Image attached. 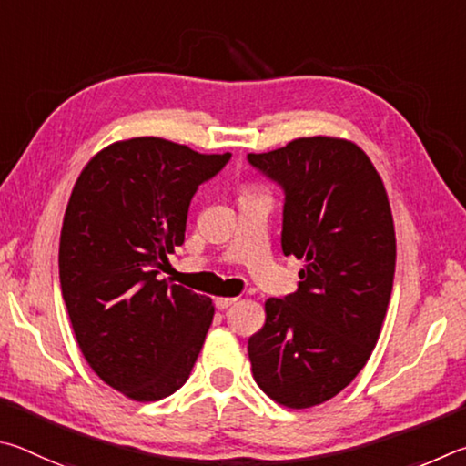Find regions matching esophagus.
Wrapping results in <instances>:
<instances>
[{"label": "esophagus", "instance_id": "esophagus-1", "mask_svg": "<svg viewBox=\"0 0 466 466\" xmlns=\"http://www.w3.org/2000/svg\"><path fill=\"white\" fill-rule=\"evenodd\" d=\"M235 297H218L217 300H215V305H217V309H220V311H223V309H228L231 305H235Z\"/></svg>", "mask_w": 466, "mask_h": 466}]
</instances>
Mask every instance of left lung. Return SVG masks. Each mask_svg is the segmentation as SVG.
Instances as JSON below:
<instances>
[{
	"mask_svg": "<svg viewBox=\"0 0 466 466\" xmlns=\"http://www.w3.org/2000/svg\"><path fill=\"white\" fill-rule=\"evenodd\" d=\"M248 161L284 190L282 251L305 259L297 292L266 300L248 352L258 387L307 410L356 379L377 346L393 290L395 225L385 184L360 147L295 138Z\"/></svg>",
	"mask_w": 466,
	"mask_h": 466,
	"instance_id": "obj_1",
	"label": "left lung"
}]
</instances>
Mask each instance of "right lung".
Listing matches in <instances>:
<instances>
[{
    "instance_id": "obj_1",
    "label": "right lung",
    "mask_w": 466,
    "mask_h": 466,
    "mask_svg": "<svg viewBox=\"0 0 466 466\" xmlns=\"http://www.w3.org/2000/svg\"><path fill=\"white\" fill-rule=\"evenodd\" d=\"M228 159L135 137L96 153L73 186L59 243L63 300L87 364L135 401L176 393L202 350L215 305L159 272L184 243L192 196Z\"/></svg>"
}]
</instances>
